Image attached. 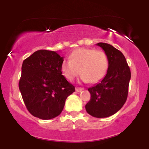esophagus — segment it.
<instances>
[{
	"label": "esophagus",
	"mask_w": 149,
	"mask_h": 149,
	"mask_svg": "<svg viewBox=\"0 0 149 149\" xmlns=\"http://www.w3.org/2000/svg\"><path fill=\"white\" fill-rule=\"evenodd\" d=\"M84 90V88H76V91L79 92H81L82 90Z\"/></svg>",
	"instance_id": "obj_1"
}]
</instances>
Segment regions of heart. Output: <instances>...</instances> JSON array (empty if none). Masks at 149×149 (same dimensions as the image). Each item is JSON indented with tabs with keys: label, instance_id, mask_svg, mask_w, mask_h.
<instances>
[{
	"label": "heart",
	"instance_id": "heart-1",
	"mask_svg": "<svg viewBox=\"0 0 149 149\" xmlns=\"http://www.w3.org/2000/svg\"><path fill=\"white\" fill-rule=\"evenodd\" d=\"M70 59H64L61 64V71L66 79L72 80L79 74L84 82L96 83L107 72L108 59L103 51L94 49L79 48L70 54Z\"/></svg>",
	"mask_w": 149,
	"mask_h": 149
}]
</instances>
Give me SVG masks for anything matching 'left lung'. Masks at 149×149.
Wrapping results in <instances>:
<instances>
[{
  "mask_svg": "<svg viewBox=\"0 0 149 149\" xmlns=\"http://www.w3.org/2000/svg\"><path fill=\"white\" fill-rule=\"evenodd\" d=\"M97 45L104 49L109 67L103 79L88 88L91 97L85 109L93 117L102 118L115 114L125 103L131 72L120 51L104 42H99Z\"/></svg>",
  "mask_w": 149,
  "mask_h": 149,
  "instance_id": "8db88e82",
  "label": "left lung"
}]
</instances>
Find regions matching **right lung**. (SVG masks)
<instances>
[{"label":"right lung","mask_w":149,"mask_h":149,"mask_svg":"<svg viewBox=\"0 0 149 149\" xmlns=\"http://www.w3.org/2000/svg\"><path fill=\"white\" fill-rule=\"evenodd\" d=\"M64 57L54 51L40 49L24 60L19 88L31 115L42 120L57 117L75 87L61 75Z\"/></svg>","instance_id":"obj_1"}]
</instances>
